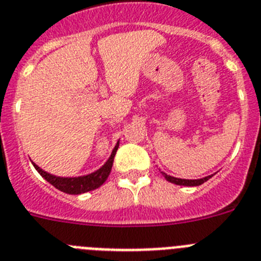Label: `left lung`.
I'll list each match as a JSON object with an SVG mask.
<instances>
[{
  "instance_id": "1",
  "label": "left lung",
  "mask_w": 261,
  "mask_h": 261,
  "mask_svg": "<svg viewBox=\"0 0 261 261\" xmlns=\"http://www.w3.org/2000/svg\"><path fill=\"white\" fill-rule=\"evenodd\" d=\"M160 173L164 176L165 180L169 181V182H172V184L184 185V187H198V185L203 184V182L209 180V178H212V176H213V174H210V176H206V177H202V178H196V180H188V178L173 177V176H169V174H167L165 172H163V171H160Z\"/></svg>"
}]
</instances>
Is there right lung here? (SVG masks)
I'll list each match as a JSON object with an SVG mask.
<instances>
[{
  "label": "right lung",
  "mask_w": 261,
  "mask_h": 261,
  "mask_svg": "<svg viewBox=\"0 0 261 261\" xmlns=\"http://www.w3.org/2000/svg\"><path fill=\"white\" fill-rule=\"evenodd\" d=\"M118 147H119V142H117L115 147L113 148L112 155L109 156V159L105 162L102 167H99L97 171L92 172V173L84 174V176H77V177H62V176H55V174L48 173V172L43 171L40 167L33 163L34 168L39 172L44 180H47L51 185L56 188V189L62 190L67 194H81L87 193L90 190H94L99 188L101 185L108 180L109 174L112 172L113 162H114V156L117 152Z\"/></svg>",
  "instance_id": "right-lung-1"
}]
</instances>
